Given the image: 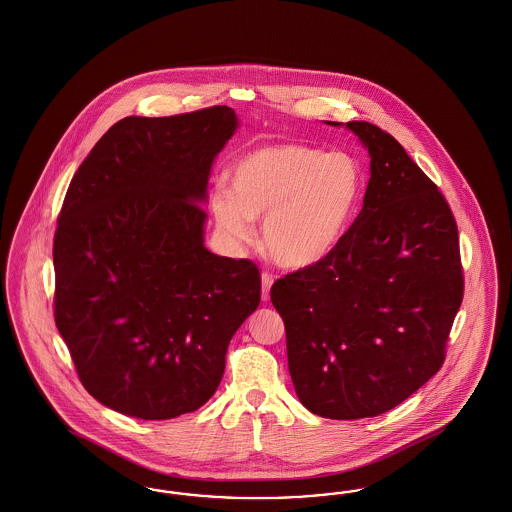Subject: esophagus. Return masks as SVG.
Here are the masks:
<instances>
[{
    "label": "esophagus",
    "mask_w": 512,
    "mask_h": 512,
    "mask_svg": "<svg viewBox=\"0 0 512 512\" xmlns=\"http://www.w3.org/2000/svg\"><path fill=\"white\" fill-rule=\"evenodd\" d=\"M271 285H273V275H269V273H262V300L267 302L269 300V290H271Z\"/></svg>",
    "instance_id": "1"
}]
</instances>
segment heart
I'll use <instances>...</instances> for the list:
<instances>
[{
  "instance_id": "heart-1",
  "label": "heart",
  "mask_w": 512,
  "mask_h": 512,
  "mask_svg": "<svg viewBox=\"0 0 512 512\" xmlns=\"http://www.w3.org/2000/svg\"><path fill=\"white\" fill-rule=\"evenodd\" d=\"M365 174L356 158L298 143L254 149L231 168L229 191L210 208L216 227L235 243L252 239V220L264 218L269 258L290 269L315 266L346 237L356 218Z\"/></svg>"
}]
</instances>
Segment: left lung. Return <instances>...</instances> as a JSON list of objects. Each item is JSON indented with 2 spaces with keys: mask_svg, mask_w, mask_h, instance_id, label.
Instances as JSON below:
<instances>
[{
  "mask_svg": "<svg viewBox=\"0 0 512 512\" xmlns=\"http://www.w3.org/2000/svg\"><path fill=\"white\" fill-rule=\"evenodd\" d=\"M346 126L371 156L363 208L325 260L271 287L294 390L336 421L386 413L440 371L465 290L457 223L438 185L388 132Z\"/></svg>",
  "mask_w": 512,
  "mask_h": 512,
  "instance_id": "1",
  "label": "left lung"
}]
</instances>
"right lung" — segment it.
I'll use <instances>...</instances> for the list:
<instances>
[{"label":"right lung","mask_w":512,"mask_h":512,"mask_svg":"<svg viewBox=\"0 0 512 512\" xmlns=\"http://www.w3.org/2000/svg\"><path fill=\"white\" fill-rule=\"evenodd\" d=\"M237 130L216 105L128 116L68 185L53 239L55 325L84 388L164 421L214 396L229 340L260 304V269L204 243L210 168Z\"/></svg>","instance_id":"right-lung-1"}]
</instances>
